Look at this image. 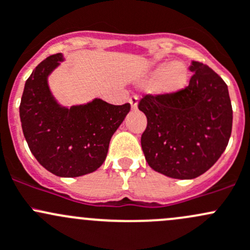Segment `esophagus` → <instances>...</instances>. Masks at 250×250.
<instances>
[{
	"instance_id": "34e87169",
	"label": "esophagus",
	"mask_w": 250,
	"mask_h": 250,
	"mask_svg": "<svg viewBox=\"0 0 250 250\" xmlns=\"http://www.w3.org/2000/svg\"><path fill=\"white\" fill-rule=\"evenodd\" d=\"M128 102L131 104V107H132L133 109H136V108H137V104H138V96L133 95V96H131L130 99H128Z\"/></svg>"
}]
</instances>
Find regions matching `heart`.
<instances>
[{
	"label": "heart",
	"mask_w": 250,
	"mask_h": 250,
	"mask_svg": "<svg viewBox=\"0 0 250 250\" xmlns=\"http://www.w3.org/2000/svg\"><path fill=\"white\" fill-rule=\"evenodd\" d=\"M150 79H158L155 90L159 94H174L187 84L188 71L182 62L163 63L151 72Z\"/></svg>",
	"instance_id": "1"
}]
</instances>
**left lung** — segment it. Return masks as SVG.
<instances>
[{
	"label": "left lung",
	"mask_w": 250,
	"mask_h": 250,
	"mask_svg": "<svg viewBox=\"0 0 250 250\" xmlns=\"http://www.w3.org/2000/svg\"><path fill=\"white\" fill-rule=\"evenodd\" d=\"M189 85L169 95H144L146 117L141 137L154 171L192 179L210 168L225 150L232 130V106L225 82L207 65L191 61Z\"/></svg>",
	"instance_id": "8db88e82"
}]
</instances>
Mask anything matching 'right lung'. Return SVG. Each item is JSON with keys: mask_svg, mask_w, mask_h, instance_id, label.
Instances as JSON below:
<instances>
[{"mask_svg": "<svg viewBox=\"0 0 250 250\" xmlns=\"http://www.w3.org/2000/svg\"><path fill=\"white\" fill-rule=\"evenodd\" d=\"M62 60V54H55L33 69L22 92L20 120L38 163L55 176L79 177L104 164L110 138L131 106L95 99L81 106L61 107L49 90L48 76Z\"/></svg>", "mask_w": 250, "mask_h": 250, "instance_id": "add662e5", "label": "right lung"}]
</instances>
